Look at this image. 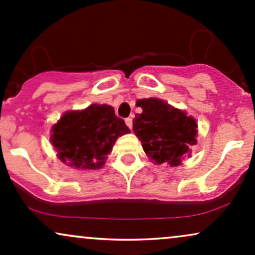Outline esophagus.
<instances>
[{
    "instance_id": "obj_1",
    "label": "esophagus",
    "mask_w": 255,
    "mask_h": 255,
    "mask_svg": "<svg viewBox=\"0 0 255 255\" xmlns=\"http://www.w3.org/2000/svg\"><path fill=\"white\" fill-rule=\"evenodd\" d=\"M125 123H127V125L128 128H132V118H130V117H128V118L125 119Z\"/></svg>"
}]
</instances>
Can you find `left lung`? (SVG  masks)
Instances as JSON below:
<instances>
[{
  "label": "left lung",
  "instance_id": "8db88e82",
  "mask_svg": "<svg viewBox=\"0 0 255 255\" xmlns=\"http://www.w3.org/2000/svg\"><path fill=\"white\" fill-rule=\"evenodd\" d=\"M136 106L142 112L133 118L132 128L146 156L155 163L166 162L172 167L191 156L198 133L196 119L156 98L140 99Z\"/></svg>",
  "mask_w": 255,
  "mask_h": 255
}]
</instances>
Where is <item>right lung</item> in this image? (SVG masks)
Here are the masks:
<instances>
[{"label":"right lung","mask_w":255,"mask_h":255,"mask_svg":"<svg viewBox=\"0 0 255 255\" xmlns=\"http://www.w3.org/2000/svg\"><path fill=\"white\" fill-rule=\"evenodd\" d=\"M51 132V143L63 163L76 169H99L118 137L131 131L112 106L93 104L65 112Z\"/></svg>","instance_id":"add662e5"}]
</instances>
